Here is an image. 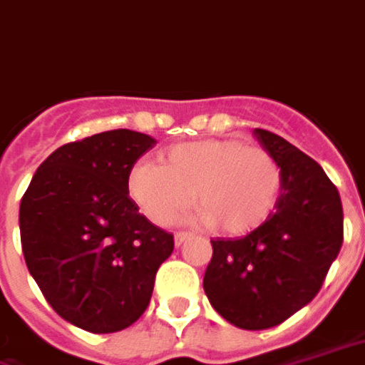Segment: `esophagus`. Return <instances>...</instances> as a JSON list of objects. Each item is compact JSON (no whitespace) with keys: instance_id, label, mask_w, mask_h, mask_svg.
Here are the masks:
<instances>
[{"instance_id":"obj_1","label":"esophagus","mask_w":365,"mask_h":365,"mask_svg":"<svg viewBox=\"0 0 365 365\" xmlns=\"http://www.w3.org/2000/svg\"><path fill=\"white\" fill-rule=\"evenodd\" d=\"M190 237H192V235H190V233H185V231L175 233V247H182Z\"/></svg>"}]
</instances>
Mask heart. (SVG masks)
Segmentation results:
<instances>
[{
  "instance_id": "obj_1",
  "label": "heart",
  "mask_w": 365,
  "mask_h": 365,
  "mask_svg": "<svg viewBox=\"0 0 365 365\" xmlns=\"http://www.w3.org/2000/svg\"><path fill=\"white\" fill-rule=\"evenodd\" d=\"M192 192L200 222L225 235H247L278 204L280 165L267 150L237 140H198L171 145L161 165L140 161L128 175L130 198L155 225H169Z\"/></svg>"
}]
</instances>
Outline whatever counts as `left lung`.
Here are the masks:
<instances>
[{"mask_svg":"<svg viewBox=\"0 0 365 365\" xmlns=\"http://www.w3.org/2000/svg\"><path fill=\"white\" fill-rule=\"evenodd\" d=\"M278 161L282 192L267 222L245 237L212 239L204 292L227 323L262 331L317 295L342 247V204L323 167L268 130L255 128Z\"/></svg>","mask_w":365,"mask_h":365,"instance_id":"obj_1","label":"left lung"}]
</instances>
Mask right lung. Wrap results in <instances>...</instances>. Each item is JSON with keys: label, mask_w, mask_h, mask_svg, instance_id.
<instances>
[{"label": "right lung", "mask_w": 365, "mask_h": 365, "mask_svg": "<svg viewBox=\"0 0 365 365\" xmlns=\"http://www.w3.org/2000/svg\"><path fill=\"white\" fill-rule=\"evenodd\" d=\"M157 143L110 130L66 143L36 169L19 208L29 272L52 309L97 334L126 329L150 305L173 235L138 212L128 175Z\"/></svg>", "instance_id": "1"}]
</instances>
